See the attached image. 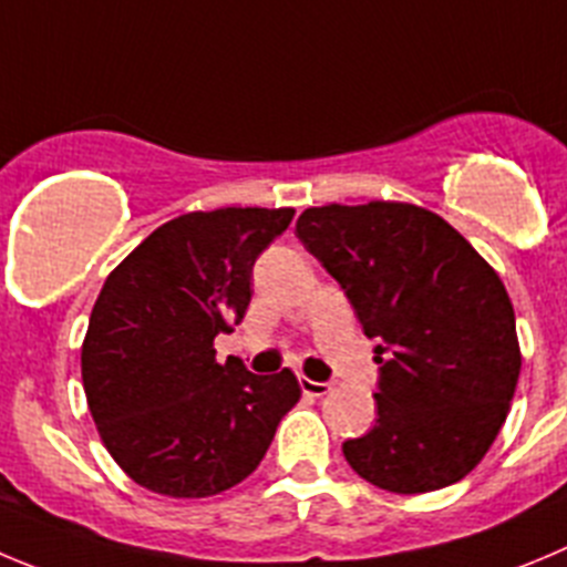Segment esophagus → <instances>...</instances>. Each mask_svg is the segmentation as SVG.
Returning <instances> with one entry per match:
<instances>
[{
	"label": "esophagus",
	"instance_id": "1",
	"mask_svg": "<svg viewBox=\"0 0 567 567\" xmlns=\"http://www.w3.org/2000/svg\"><path fill=\"white\" fill-rule=\"evenodd\" d=\"M299 385H301V391H305V394H308V396H324L327 391L332 389L330 383H316V380H310V378H299Z\"/></svg>",
	"mask_w": 567,
	"mask_h": 567
}]
</instances>
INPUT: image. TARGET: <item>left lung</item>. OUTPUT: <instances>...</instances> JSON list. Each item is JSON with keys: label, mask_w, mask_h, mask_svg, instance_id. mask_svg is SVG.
I'll use <instances>...</instances> for the list:
<instances>
[{"label": "left lung", "mask_w": 567, "mask_h": 567, "mask_svg": "<svg viewBox=\"0 0 567 567\" xmlns=\"http://www.w3.org/2000/svg\"><path fill=\"white\" fill-rule=\"evenodd\" d=\"M296 235L378 338V422L343 442L349 467L396 495L473 473L506 422L523 363L495 268L436 212L403 200L310 206Z\"/></svg>", "instance_id": "8db88e82"}]
</instances>
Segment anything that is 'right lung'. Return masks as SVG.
Returning <instances> with one entry per match:
<instances>
[{
	"label": "right lung",
	"mask_w": 567,
	"mask_h": 567,
	"mask_svg": "<svg viewBox=\"0 0 567 567\" xmlns=\"http://www.w3.org/2000/svg\"><path fill=\"white\" fill-rule=\"evenodd\" d=\"M293 209L224 206L167 220L109 274L81 347L86 403L123 473L167 498H209L257 470L299 403L271 378L215 361L251 301L254 259Z\"/></svg>",
	"instance_id": "1"
}]
</instances>
